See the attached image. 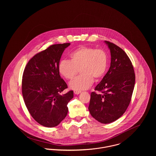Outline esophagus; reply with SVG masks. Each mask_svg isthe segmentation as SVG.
<instances>
[{"label": "esophagus", "mask_w": 156, "mask_h": 156, "mask_svg": "<svg viewBox=\"0 0 156 156\" xmlns=\"http://www.w3.org/2000/svg\"><path fill=\"white\" fill-rule=\"evenodd\" d=\"M80 92H81L80 90H74V93L75 94H76V95L80 94Z\"/></svg>", "instance_id": "esophagus-1"}]
</instances>
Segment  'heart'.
<instances>
[{
	"label": "heart",
	"mask_w": 156,
	"mask_h": 156,
	"mask_svg": "<svg viewBox=\"0 0 156 156\" xmlns=\"http://www.w3.org/2000/svg\"><path fill=\"white\" fill-rule=\"evenodd\" d=\"M69 58L71 61H60L58 70L65 79L72 80L80 69L82 74L69 83L71 89H88L92 85L94 79L102 78L106 72L108 59L106 52L103 49L82 46L74 50Z\"/></svg>",
	"instance_id": "heart-1"
}]
</instances>
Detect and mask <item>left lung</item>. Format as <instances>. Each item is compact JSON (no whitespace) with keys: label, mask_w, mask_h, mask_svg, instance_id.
<instances>
[{"label":"left lung","mask_w":156,"mask_h":156,"mask_svg":"<svg viewBox=\"0 0 156 156\" xmlns=\"http://www.w3.org/2000/svg\"><path fill=\"white\" fill-rule=\"evenodd\" d=\"M111 50V62L109 71L95 90L92 92L89 112L103 124H109L120 118L131 101L135 83L132 63L119 47L105 41Z\"/></svg>","instance_id":"8db88e82"}]
</instances>
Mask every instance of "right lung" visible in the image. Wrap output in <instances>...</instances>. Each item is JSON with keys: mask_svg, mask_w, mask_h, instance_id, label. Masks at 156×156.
<instances>
[{"mask_svg": "<svg viewBox=\"0 0 156 156\" xmlns=\"http://www.w3.org/2000/svg\"><path fill=\"white\" fill-rule=\"evenodd\" d=\"M70 43L53 44L34 55L27 62L22 77V94L32 118L47 127L57 126L67 116V105L73 91L61 95L68 88L61 77L58 64Z\"/></svg>", "mask_w": 156, "mask_h": 156, "instance_id": "add662e5", "label": "right lung"}]
</instances>
